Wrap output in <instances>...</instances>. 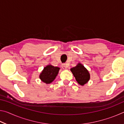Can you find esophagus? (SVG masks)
Wrapping results in <instances>:
<instances>
[{
  "mask_svg": "<svg viewBox=\"0 0 124 124\" xmlns=\"http://www.w3.org/2000/svg\"><path fill=\"white\" fill-rule=\"evenodd\" d=\"M62 68L63 69V70H67V68H68V64H67V63H66V64H62Z\"/></svg>",
  "mask_w": 124,
  "mask_h": 124,
  "instance_id": "esophagus-1",
  "label": "esophagus"
}]
</instances>
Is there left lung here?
<instances>
[{
    "mask_svg": "<svg viewBox=\"0 0 124 124\" xmlns=\"http://www.w3.org/2000/svg\"><path fill=\"white\" fill-rule=\"evenodd\" d=\"M70 71L79 85L84 86L89 81L90 74L89 71L80 63H78L76 66L70 68Z\"/></svg>",
    "mask_w": 124,
    "mask_h": 124,
    "instance_id": "obj_1",
    "label": "left lung"
}]
</instances>
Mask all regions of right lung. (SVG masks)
<instances>
[{
  "label": "right lung",
  "instance_id": "1",
  "mask_svg": "<svg viewBox=\"0 0 124 124\" xmlns=\"http://www.w3.org/2000/svg\"><path fill=\"white\" fill-rule=\"evenodd\" d=\"M60 68L54 67L51 64H48L44 68L39 75V78L41 81L46 84L51 83L57 77Z\"/></svg>",
  "mask_w": 124,
  "mask_h": 124
}]
</instances>
